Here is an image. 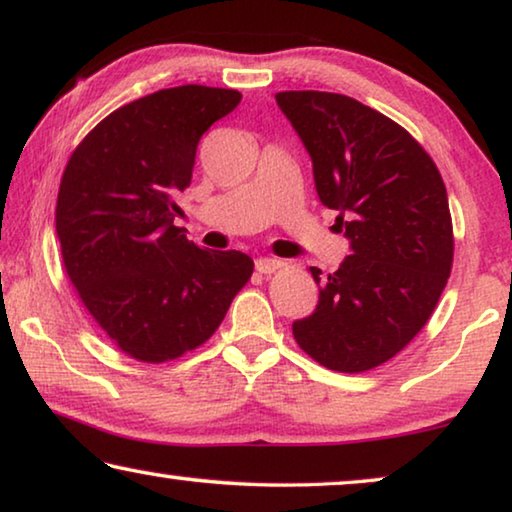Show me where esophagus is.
Returning <instances> with one entry per match:
<instances>
[{
	"instance_id": "esophagus-1",
	"label": "esophagus",
	"mask_w": 512,
	"mask_h": 512,
	"mask_svg": "<svg viewBox=\"0 0 512 512\" xmlns=\"http://www.w3.org/2000/svg\"><path fill=\"white\" fill-rule=\"evenodd\" d=\"M281 265H283V261H279V258H258L256 270L261 274H270L274 270H279Z\"/></svg>"
}]
</instances>
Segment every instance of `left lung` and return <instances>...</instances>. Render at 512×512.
Returning <instances> with one entry per match:
<instances>
[{
    "label": "left lung",
    "instance_id": "obj_1",
    "mask_svg": "<svg viewBox=\"0 0 512 512\" xmlns=\"http://www.w3.org/2000/svg\"><path fill=\"white\" fill-rule=\"evenodd\" d=\"M277 105L311 155L322 206L350 256L320 277L295 341L318 364L361 373L398 355L435 311L453 263L444 180L410 132L359 100L327 91H281Z\"/></svg>",
    "mask_w": 512,
    "mask_h": 512
}]
</instances>
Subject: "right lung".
<instances>
[{
    "label": "right lung",
    "instance_id": "right-lung-1",
    "mask_svg": "<svg viewBox=\"0 0 512 512\" xmlns=\"http://www.w3.org/2000/svg\"><path fill=\"white\" fill-rule=\"evenodd\" d=\"M242 93L185 84L123 105L66 164L57 235L70 281L102 332L148 364L215 334L254 261L201 249L174 226V196L192 183L196 146Z\"/></svg>",
    "mask_w": 512,
    "mask_h": 512
}]
</instances>
